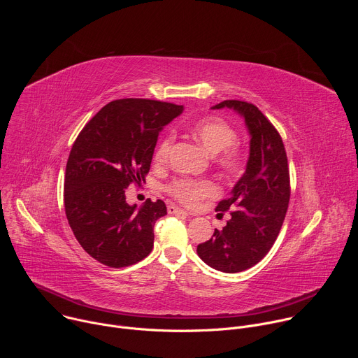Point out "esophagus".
Wrapping results in <instances>:
<instances>
[{
  "instance_id": "esophagus-1",
  "label": "esophagus",
  "mask_w": 358,
  "mask_h": 358,
  "mask_svg": "<svg viewBox=\"0 0 358 358\" xmlns=\"http://www.w3.org/2000/svg\"><path fill=\"white\" fill-rule=\"evenodd\" d=\"M169 214H178V215H184V217H188V213L176 207V206H169Z\"/></svg>"
}]
</instances>
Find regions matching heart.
Here are the masks:
<instances>
[{
    "instance_id": "1",
    "label": "heart",
    "mask_w": 358,
    "mask_h": 358,
    "mask_svg": "<svg viewBox=\"0 0 358 358\" xmlns=\"http://www.w3.org/2000/svg\"><path fill=\"white\" fill-rule=\"evenodd\" d=\"M192 137L206 148L211 156H217V166L228 176H235L241 171L243 164V151L235 144L236 131L235 129L220 117H203L195 120L189 126ZM173 145V136H166L157 144L155 159L159 163L167 160L169 152ZM169 192L178 201L194 206L198 199L210 196L217 192V188L210 181H194V180H176L170 187Z\"/></svg>"
}]
</instances>
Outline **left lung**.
I'll list each match as a JSON object with an SVG mask.
<instances>
[{
	"label": "left lung",
	"mask_w": 358,
	"mask_h": 358,
	"mask_svg": "<svg viewBox=\"0 0 358 358\" xmlns=\"http://www.w3.org/2000/svg\"><path fill=\"white\" fill-rule=\"evenodd\" d=\"M231 109L249 133L246 170L217 211H231V220L207 242L196 246L208 266L236 273L257 265L273 246L290 198L287 157L283 141L264 113L241 100H224L211 109Z\"/></svg>",
	"instance_id": "1"
}]
</instances>
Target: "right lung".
<instances>
[{
    "instance_id": "1",
    "label": "right lung",
    "mask_w": 358,
    "mask_h": 358,
    "mask_svg": "<svg viewBox=\"0 0 358 358\" xmlns=\"http://www.w3.org/2000/svg\"><path fill=\"white\" fill-rule=\"evenodd\" d=\"M184 106L150 99H120L101 108L75 140L65 174V213L92 258L110 268L144 259L155 224L167 215L162 199L140 208L126 202L130 184L150 170L160 131Z\"/></svg>"
}]
</instances>
